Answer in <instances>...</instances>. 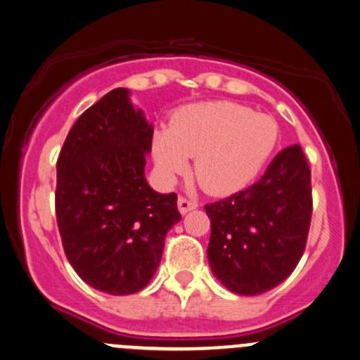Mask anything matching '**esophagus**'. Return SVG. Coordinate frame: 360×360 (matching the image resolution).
I'll return each mask as SVG.
<instances>
[{
  "mask_svg": "<svg viewBox=\"0 0 360 360\" xmlns=\"http://www.w3.org/2000/svg\"><path fill=\"white\" fill-rule=\"evenodd\" d=\"M197 206H199V204H197L195 200H188V199H185V197H179V211L181 212V214L197 210Z\"/></svg>",
  "mask_w": 360,
  "mask_h": 360,
  "instance_id": "esophagus-1",
  "label": "esophagus"
}]
</instances>
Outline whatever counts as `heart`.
<instances>
[{"label":"heart","instance_id":"b5f03b06","mask_svg":"<svg viewBox=\"0 0 360 360\" xmlns=\"http://www.w3.org/2000/svg\"><path fill=\"white\" fill-rule=\"evenodd\" d=\"M280 137L274 118L230 101L185 106L169 120L168 130L153 137L158 175L173 184L194 158V175L210 194L242 191L262 172Z\"/></svg>","mask_w":360,"mask_h":360}]
</instances>
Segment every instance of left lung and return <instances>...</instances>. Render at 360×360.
Listing matches in <instances>:
<instances>
[{
  "instance_id": "left-lung-1",
  "label": "left lung",
  "mask_w": 360,
  "mask_h": 360,
  "mask_svg": "<svg viewBox=\"0 0 360 360\" xmlns=\"http://www.w3.org/2000/svg\"><path fill=\"white\" fill-rule=\"evenodd\" d=\"M211 219L207 261L230 292L261 295L302 257L311 225V169L300 146L280 150L261 180L204 206Z\"/></svg>"
}]
</instances>
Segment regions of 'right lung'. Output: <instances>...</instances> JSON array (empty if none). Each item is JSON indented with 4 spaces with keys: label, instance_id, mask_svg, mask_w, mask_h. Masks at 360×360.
Listing matches in <instances>:
<instances>
[{
    "label": "right lung",
    "instance_id": "add662e5",
    "mask_svg": "<svg viewBox=\"0 0 360 360\" xmlns=\"http://www.w3.org/2000/svg\"><path fill=\"white\" fill-rule=\"evenodd\" d=\"M153 125L113 89L73 123L56 163V219L77 274L99 292L129 295L153 280L165 237L180 221L176 194L146 180Z\"/></svg>",
    "mask_w": 360,
    "mask_h": 360
}]
</instances>
